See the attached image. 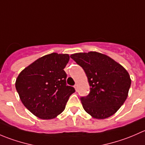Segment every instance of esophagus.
<instances>
[{
    "label": "esophagus",
    "instance_id": "obj_1",
    "mask_svg": "<svg viewBox=\"0 0 145 145\" xmlns=\"http://www.w3.org/2000/svg\"><path fill=\"white\" fill-rule=\"evenodd\" d=\"M78 84H75V86H74V88H75L76 91H78Z\"/></svg>",
    "mask_w": 145,
    "mask_h": 145
}]
</instances>
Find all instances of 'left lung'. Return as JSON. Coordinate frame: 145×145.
<instances>
[{"label":"left lung","mask_w":145,"mask_h":145,"mask_svg":"<svg viewBox=\"0 0 145 145\" xmlns=\"http://www.w3.org/2000/svg\"><path fill=\"white\" fill-rule=\"evenodd\" d=\"M84 70L90 93L81 97L84 110L96 119L114 114L127 99L131 84L128 71L109 56L97 52L70 55Z\"/></svg>","instance_id":"8db88e82"}]
</instances>
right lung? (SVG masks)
<instances>
[{
  "label": "right lung",
  "mask_w": 145,
  "mask_h": 145,
  "mask_svg": "<svg viewBox=\"0 0 145 145\" xmlns=\"http://www.w3.org/2000/svg\"><path fill=\"white\" fill-rule=\"evenodd\" d=\"M69 61L68 54L53 52L36 59L17 76L15 87L20 100L39 118L57 117L75 92L74 88L66 83L64 69Z\"/></svg>",
  "instance_id": "1"
}]
</instances>
